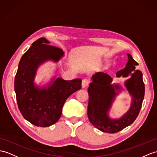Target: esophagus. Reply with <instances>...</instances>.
I'll return each instance as SVG.
<instances>
[{
    "label": "esophagus",
    "mask_w": 157,
    "mask_h": 157,
    "mask_svg": "<svg viewBox=\"0 0 157 157\" xmlns=\"http://www.w3.org/2000/svg\"><path fill=\"white\" fill-rule=\"evenodd\" d=\"M89 83H90V81L89 79H86V78L83 79L82 81V88L86 87L88 85H89Z\"/></svg>",
    "instance_id": "esophagus-1"
}]
</instances>
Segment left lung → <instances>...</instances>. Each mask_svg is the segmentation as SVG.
I'll list each match as a JSON object with an SVG mask.
<instances>
[{
  "instance_id": "obj_1",
  "label": "left lung",
  "mask_w": 157,
  "mask_h": 157,
  "mask_svg": "<svg viewBox=\"0 0 157 157\" xmlns=\"http://www.w3.org/2000/svg\"><path fill=\"white\" fill-rule=\"evenodd\" d=\"M127 55V66L116 73L118 77L131 75V78L126 81L125 86L132 96V102L128 111L123 117L118 120H111L108 117V111L116 95L115 90L119 89L118 85L110 84L112 78L109 75L97 72L93 76V82L88 89V117L90 123L102 132L115 133L128 127L135 121L142 107L145 89L143 73L139 70H135L138 63L131 55ZM133 71H135L134 74Z\"/></svg>"
}]
</instances>
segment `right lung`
Instances as JSON below:
<instances>
[{
    "label": "right lung",
    "instance_id": "right-lung-1",
    "mask_svg": "<svg viewBox=\"0 0 157 157\" xmlns=\"http://www.w3.org/2000/svg\"><path fill=\"white\" fill-rule=\"evenodd\" d=\"M49 41L40 38L21 57L14 78V90L21 113L30 123L47 127L56 123L62 114L67 98L81 89V79L65 81L57 78L47 89L34 85L38 67L45 60L55 62L63 56V50L49 45Z\"/></svg>",
    "mask_w": 157,
    "mask_h": 157
}]
</instances>
